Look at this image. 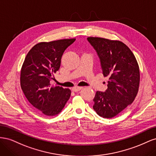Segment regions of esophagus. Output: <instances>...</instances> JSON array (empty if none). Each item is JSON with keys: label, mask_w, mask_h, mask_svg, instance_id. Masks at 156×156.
I'll return each mask as SVG.
<instances>
[{"label": "esophagus", "mask_w": 156, "mask_h": 156, "mask_svg": "<svg viewBox=\"0 0 156 156\" xmlns=\"http://www.w3.org/2000/svg\"><path fill=\"white\" fill-rule=\"evenodd\" d=\"M82 88H83L82 87H73L72 88V90L73 92H78L79 90H81Z\"/></svg>", "instance_id": "34e87169"}]
</instances>
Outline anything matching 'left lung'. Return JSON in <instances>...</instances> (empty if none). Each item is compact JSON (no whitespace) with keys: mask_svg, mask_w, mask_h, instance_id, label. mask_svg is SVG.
Here are the masks:
<instances>
[{"mask_svg":"<svg viewBox=\"0 0 156 156\" xmlns=\"http://www.w3.org/2000/svg\"><path fill=\"white\" fill-rule=\"evenodd\" d=\"M100 58L107 89L97 91L93 108L104 119H111L131 104L138 93L140 71L137 61L123 42L100 37H88Z\"/></svg>","mask_w":156,"mask_h":156,"instance_id":"1","label":"left lung"}]
</instances>
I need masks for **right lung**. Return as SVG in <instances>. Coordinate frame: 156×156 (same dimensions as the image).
I'll list each match as a JSON object with an SVG mask.
<instances>
[{"instance_id": "right-lung-1", "label": "right lung", "mask_w": 156, "mask_h": 156, "mask_svg": "<svg viewBox=\"0 0 156 156\" xmlns=\"http://www.w3.org/2000/svg\"><path fill=\"white\" fill-rule=\"evenodd\" d=\"M75 38L40 42L29 51L20 74L21 89L30 104L42 114L55 116L69 100V88L51 85L54 73L59 69L61 58Z\"/></svg>"}]
</instances>
